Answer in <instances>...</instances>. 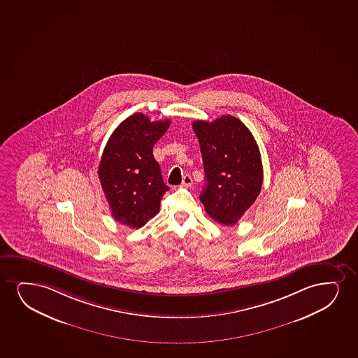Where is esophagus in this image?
<instances>
[{"label":"esophagus","mask_w":358,"mask_h":358,"mask_svg":"<svg viewBox=\"0 0 358 358\" xmlns=\"http://www.w3.org/2000/svg\"><path fill=\"white\" fill-rule=\"evenodd\" d=\"M192 185V178L189 176V174H186L182 178V182H181V186H184V187H190Z\"/></svg>","instance_id":"obj_1"}]
</instances>
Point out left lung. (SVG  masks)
<instances>
[{"instance_id":"obj_1","label":"left lung","mask_w":358,"mask_h":358,"mask_svg":"<svg viewBox=\"0 0 358 358\" xmlns=\"http://www.w3.org/2000/svg\"><path fill=\"white\" fill-rule=\"evenodd\" d=\"M192 128L206 174L199 199L209 217L224 225H235L263 185L258 144L248 128L231 115L213 122L197 120Z\"/></svg>"}]
</instances>
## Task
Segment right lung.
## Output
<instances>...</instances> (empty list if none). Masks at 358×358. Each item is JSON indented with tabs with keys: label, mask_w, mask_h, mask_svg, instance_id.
<instances>
[{
	"label": "right lung",
	"mask_w": 358,
	"mask_h": 358,
	"mask_svg": "<svg viewBox=\"0 0 358 358\" xmlns=\"http://www.w3.org/2000/svg\"><path fill=\"white\" fill-rule=\"evenodd\" d=\"M169 120L151 122L136 113L120 123L106 143L98 176L115 220L141 229L159 213L169 190L152 148L166 133Z\"/></svg>",
	"instance_id": "right-lung-1"
}]
</instances>
